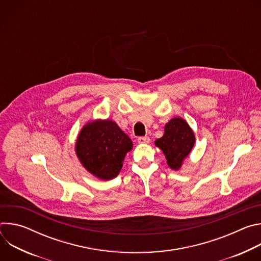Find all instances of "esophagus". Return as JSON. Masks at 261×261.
<instances>
[{"mask_svg": "<svg viewBox=\"0 0 261 261\" xmlns=\"http://www.w3.org/2000/svg\"><path fill=\"white\" fill-rule=\"evenodd\" d=\"M150 141H151V139H150V137H147V136H140V137L137 138V142L141 143V144L148 143Z\"/></svg>", "mask_w": 261, "mask_h": 261, "instance_id": "obj_1", "label": "esophagus"}]
</instances>
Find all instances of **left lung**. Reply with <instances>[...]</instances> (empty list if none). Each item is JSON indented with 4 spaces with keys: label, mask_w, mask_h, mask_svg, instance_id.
<instances>
[{
    "label": "left lung",
    "mask_w": 261,
    "mask_h": 261,
    "mask_svg": "<svg viewBox=\"0 0 261 261\" xmlns=\"http://www.w3.org/2000/svg\"><path fill=\"white\" fill-rule=\"evenodd\" d=\"M195 143V136L185 120L171 119L164 127V135L155 141L156 146L164 153L168 166L173 170L181 167Z\"/></svg>",
    "instance_id": "obj_1"
}]
</instances>
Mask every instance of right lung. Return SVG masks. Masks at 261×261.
<instances>
[{"label":"right lung","instance_id":"right-lung-1","mask_svg":"<svg viewBox=\"0 0 261 261\" xmlns=\"http://www.w3.org/2000/svg\"><path fill=\"white\" fill-rule=\"evenodd\" d=\"M132 141L111 120L90 122L81 130L75 152L83 166L96 177L115 178L123 167V161L132 150Z\"/></svg>","mask_w":261,"mask_h":261}]
</instances>
